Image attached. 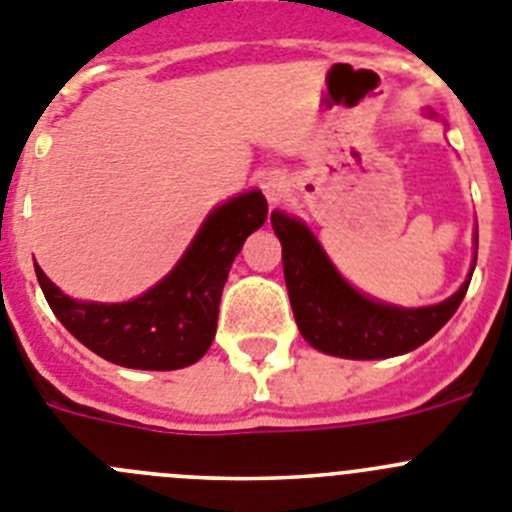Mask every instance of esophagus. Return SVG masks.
Listing matches in <instances>:
<instances>
[{"instance_id":"obj_1","label":"esophagus","mask_w":512,"mask_h":512,"mask_svg":"<svg viewBox=\"0 0 512 512\" xmlns=\"http://www.w3.org/2000/svg\"><path fill=\"white\" fill-rule=\"evenodd\" d=\"M287 187H289V180L284 172L271 170L266 172V175H261V190H264L266 200H269L271 205L281 203V198L287 195Z\"/></svg>"}]
</instances>
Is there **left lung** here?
<instances>
[{
  "instance_id": "left-lung-1",
  "label": "left lung",
  "mask_w": 512,
  "mask_h": 512,
  "mask_svg": "<svg viewBox=\"0 0 512 512\" xmlns=\"http://www.w3.org/2000/svg\"><path fill=\"white\" fill-rule=\"evenodd\" d=\"M271 225L281 241L284 279L299 332L312 348L335 358L381 360L416 350L457 312L475 271L477 253L452 297L431 307H396L358 292L335 269L304 220L274 210Z\"/></svg>"
}]
</instances>
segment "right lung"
Masks as SVG:
<instances>
[{"instance_id":"add662e5","label":"right lung","mask_w":512,"mask_h":512,"mask_svg":"<svg viewBox=\"0 0 512 512\" xmlns=\"http://www.w3.org/2000/svg\"><path fill=\"white\" fill-rule=\"evenodd\" d=\"M266 215L261 190L215 205L175 269L129 302H78L37 264L35 274L65 330L103 360L134 370L187 368L208 353L233 259Z\"/></svg>"}]
</instances>
